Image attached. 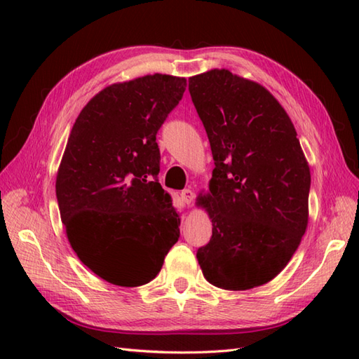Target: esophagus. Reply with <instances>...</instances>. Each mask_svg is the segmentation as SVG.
Listing matches in <instances>:
<instances>
[{"label":"esophagus","instance_id":"1","mask_svg":"<svg viewBox=\"0 0 359 359\" xmlns=\"http://www.w3.org/2000/svg\"><path fill=\"white\" fill-rule=\"evenodd\" d=\"M180 197L187 205H191L193 201H194V191H193V189H184V191L180 193Z\"/></svg>","mask_w":359,"mask_h":359}]
</instances>
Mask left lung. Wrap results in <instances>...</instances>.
Segmentation results:
<instances>
[{
    "label": "left lung",
    "instance_id": "left-lung-1",
    "mask_svg": "<svg viewBox=\"0 0 359 359\" xmlns=\"http://www.w3.org/2000/svg\"><path fill=\"white\" fill-rule=\"evenodd\" d=\"M188 81L216 165L210 189L197 197L212 224L197 261L215 287L264 285L307 230L309 162L288 114L262 85L228 69Z\"/></svg>",
    "mask_w": 359,
    "mask_h": 359
}]
</instances>
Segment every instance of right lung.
Segmentation results:
<instances>
[{
  "mask_svg": "<svg viewBox=\"0 0 359 359\" xmlns=\"http://www.w3.org/2000/svg\"><path fill=\"white\" fill-rule=\"evenodd\" d=\"M184 77L114 83L79 114L57 172L60 216L90 271L120 287L154 279L179 239L180 216L157 182L156 135L182 100Z\"/></svg>",
  "mask_w": 359,
  "mask_h": 359,
  "instance_id": "right-lung-1",
  "label": "right lung"
}]
</instances>
